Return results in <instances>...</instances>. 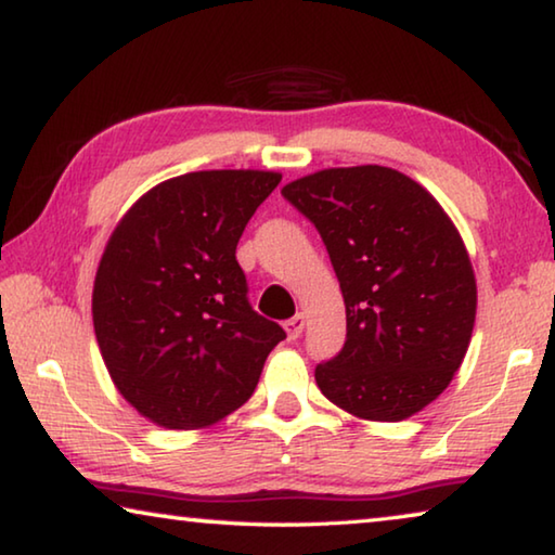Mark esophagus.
Listing matches in <instances>:
<instances>
[{
	"label": "esophagus",
	"instance_id": "obj_1",
	"mask_svg": "<svg viewBox=\"0 0 555 555\" xmlns=\"http://www.w3.org/2000/svg\"><path fill=\"white\" fill-rule=\"evenodd\" d=\"M284 327H286V333H288L291 340H296V337L304 333V327H306V315L304 313H296L294 318H288V321L284 323Z\"/></svg>",
	"mask_w": 555,
	"mask_h": 555
}]
</instances>
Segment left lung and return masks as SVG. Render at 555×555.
I'll list each match as a JSON object with an SVG mask.
<instances>
[{
	"label": "left lung",
	"mask_w": 555,
	"mask_h": 555,
	"mask_svg": "<svg viewBox=\"0 0 555 555\" xmlns=\"http://www.w3.org/2000/svg\"><path fill=\"white\" fill-rule=\"evenodd\" d=\"M281 195L315 224L345 298V345L315 367L318 387L367 421L428 406L463 364L475 325V274L455 224L387 166L325 168Z\"/></svg>",
	"instance_id": "obj_1"
}]
</instances>
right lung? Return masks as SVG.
Returning <instances> with one entry per match:
<instances>
[{
    "instance_id": "right-lung-1",
    "label": "right lung",
    "mask_w": 555,
    "mask_h": 555,
    "mask_svg": "<svg viewBox=\"0 0 555 555\" xmlns=\"http://www.w3.org/2000/svg\"><path fill=\"white\" fill-rule=\"evenodd\" d=\"M274 171H195L158 183L100 259L92 323L121 397L154 424L210 426L257 389L284 327L247 298L237 242Z\"/></svg>"
}]
</instances>
